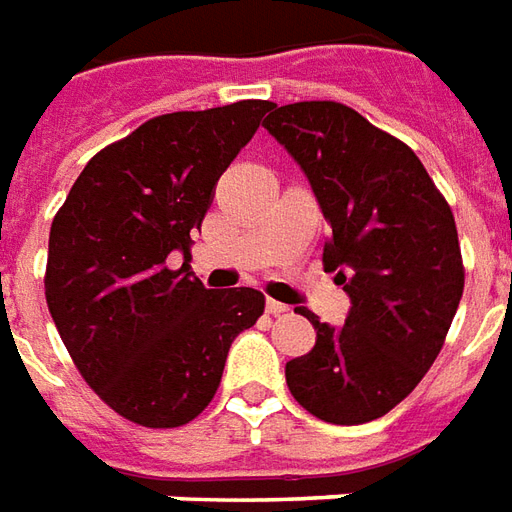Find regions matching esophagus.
Returning <instances> with one entry per match:
<instances>
[{"mask_svg": "<svg viewBox=\"0 0 512 512\" xmlns=\"http://www.w3.org/2000/svg\"><path fill=\"white\" fill-rule=\"evenodd\" d=\"M266 310L271 312V315H285V312H290V307H288V304H282V301L268 299L266 301Z\"/></svg>", "mask_w": 512, "mask_h": 512, "instance_id": "1", "label": "esophagus"}]
</instances>
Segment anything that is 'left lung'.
<instances>
[{
	"instance_id": "1",
	"label": "left lung",
	"mask_w": 512,
	"mask_h": 512,
	"mask_svg": "<svg viewBox=\"0 0 512 512\" xmlns=\"http://www.w3.org/2000/svg\"><path fill=\"white\" fill-rule=\"evenodd\" d=\"M268 134L296 158L332 235L351 310L315 326V348L285 365L290 395L312 417L362 425L414 392L436 362L463 296L455 216L414 150L337 101L271 106Z\"/></svg>"
}]
</instances>
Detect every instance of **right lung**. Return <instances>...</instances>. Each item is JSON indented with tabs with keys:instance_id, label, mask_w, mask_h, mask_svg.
I'll use <instances>...</instances> for the list:
<instances>
[{
	"instance_id": "1",
	"label": "right lung",
	"mask_w": 512,
	"mask_h": 512,
	"mask_svg": "<svg viewBox=\"0 0 512 512\" xmlns=\"http://www.w3.org/2000/svg\"><path fill=\"white\" fill-rule=\"evenodd\" d=\"M271 101L147 120L95 153L49 235L46 304L73 365L106 406L145 428L200 417L227 351L266 296L191 277V230ZM184 255L172 269L168 257Z\"/></svg>"
}]
</instances>
